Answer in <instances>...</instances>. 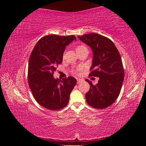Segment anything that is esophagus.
<instances>
[{
	"mask_svg": "<svg viewBox=\"0 0 146 146\" xmlns=\"http://www.w3.org/2000/svg\"><path fill=\"white\" fill-rule=\"evenodd\" d=\"M81 81H82L81 79H77V83H78H78H80Z\"/></svg>",
	"mask_w": 146,
	"mask_h": 146,
	"instance_id": "obj_1",
	"label": "esophagus"
}]
</instances>
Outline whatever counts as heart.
Returning <instances> with one entry per match:
<instances>
[{
	"label": "heart",
	"mask_w": 146,
	"mask_h": 146,
	"mask_svg": "<svg viewBox=\"0 0 146 146\" xmlns=\"http://www.w3.org/2000/svg\"><path fill=\"white\" fill-rule=\"evenodd\" d=\"M84 49H87V48L84 45H80L78 46L76 48V52H78L80 51H82V50H84Z\"/></svg>",
	"instance_id": "obj_1"
}]
</instances>
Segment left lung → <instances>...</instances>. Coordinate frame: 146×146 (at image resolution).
<instances>
[{"instance_id": "1", "label": "left lung", "mask_w": 146, "mask_h": 146, "mask_svg": "<svg viewBox=\"0 0 146 146\" xmlns=\"http://www.w3.org/2000/svg\"><path fill=\"white\" fill-rule=\"evenodd\" d=\"M78 38L93 52L90 76L99 78L96 85L86 80L90 85L86 101L92 107L104 109L114 103L120 94L124 78L122 59L113 42L106 37L90 33Z\"/></svg>"}]
</instances>
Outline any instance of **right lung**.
<instances>
[{"label": "right lung", "mask_w": 146, "mask_h": 146, "mask_svg": "<svg viewBox=\"0 0 146 146\" xmlns=\"http://www.w3.org/2000/svg\"><path fill=\"white\" fill-rule=\"evenodd\" d=\"M75 36L48 35L36 43L31 54L28 64V82L33 97L47 109L57 110L66 107L76 80L73 76L62 80L54 78L56 66L61 64L66 46Z\"/></svg>", "instance_id": "obj_1"}]
</instances>
